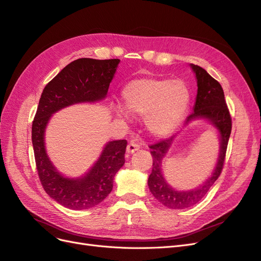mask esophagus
I'll use <instances>...</instances> for the list:
<instances>
[{
	"instance_id": "esophagus-1",
	"label": "esophagus",
	"mask_w": 261,
	"mask_h": 261,
	"mask_svg": "<svg viewBox=\"0 0 261 261\" xmlns=\"http://www.w3.org/2000/svg\"><path fill=\"white\" fill-rule=\"evenodd\" d=\"M140 148V145L135 143V141H130V143L127 145V148H126V152L127 153H134L135 151Z\"/></svg>"
}]
</instances>
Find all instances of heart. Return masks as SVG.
Here are the masks:
<instances>
[{
    "mask_svg": "<svg viewBox=\"0 0 261 261\" xmlns=\"http://www.w3.org/2000/svg\"><path fill=\"white\" fill-rule=\"evenodd\" d=\"M122 96L126 110L133 114L145 116V124L152 136H171L178 127L189 107V92L180 81L163 78H138L125 86ZM117 116L128 118L120 106L114 107Z\"/></svg>",
    "mask_w": 261,
    "mask_h": 261,
    "instance_id": "1",
    "label": "heart"
}]
</instances>
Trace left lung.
I'll list each match as a JSON object with an SVG mask.
<instances>
[{"instance_id": "8db88e82", "label": "left lung", "mask_w": 261, "mask_h": 261, "mask_svg": "<svg viewBox=\"0 0 261 261\" xmlns=\"http://www.w3.org/2000/svg\"><path fill=\"white\" fill-rule=\"evenodd\" d=\"M191 67L195 73L198 89L193 113L187 116L185 126L195 121L208 122L218 133L220 141L219 153L211 175L200 186L187 191H178L168 183L162 172L163 159L168 154L175 136L150 146L152 155V171L148 177V186L154 198L170 209H185L194 206L206 196L222 171L232 129V120L226 107L222 87L202 67L195 64H191Z\"/></svg>"}]
</instances>
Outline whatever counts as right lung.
Returning a JSON list of instances; mask_svg holds the SVG:
<instances>
[{"instance_id": "add662e5", "label": "right lung", "mask_w": 261, "mask_h": 261, "mask_svg": "<svg viewBox=\"0 0 261 261\" xmlns=\"http://www.w3.org/2000/svg\"><path fill=\"white\" fill-rule=\"evenodd\" d=\"M120 60L78 59L63 68L44 87L31 129L39 178L45 193L65 208L89 209L103 201L124 163L127 141H108L92 167L80 177L63 175L45 149V128L54 113L69 106L105 100Z\"/></svg>"}]
</instances>
